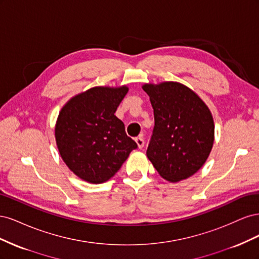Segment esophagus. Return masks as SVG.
<instances>
[{"label":"esophagus","mask_w":259,"mask_h":259,"mask_svg":"<svg viewBox=\"0 0 259 259\" xmlns=\"http://www.w3.org/2000/svg\"><path fill=\"white\" fill-rule=\"evenodd\" d=\"M135 140H136L137 146H138V148H139V149L144 148V146H145V139H144V137H143V136H139V137H137Z\"/></svg>","instance_id":"obj_1"}]
</instances>
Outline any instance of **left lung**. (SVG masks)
<instances>
[{
	"label": "left lung",
	"mask_w": 259,
	"mask_h": 259,
	"mask_svg": "<svg viewBox=\"0 0 259 259\" xmlns=\"http://www.w3.org/2000/svg\"><path fill=\"white\" fill-rule=\"evenodd\" d=\"M150 97L154 127L147 156L170 183L192 176L208 158L214 144L209 109L187 86L177 82L145 84Z\"/></svg>",
	"instance_id": "8db88e82"
}]
</instances>
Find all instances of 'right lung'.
Segmentation results:
<instances>
[{
	"label": "right lung",
	"mask_w": 259,
	"mask_h": 259,
	"mask_svg": "<svg viewBox=\"0 0 259 259\" xmlns=\"http://www.w3.org/2000/svg\"><path fill=\"white\" fill-rule=\"evenodd\" d=\"M128 89L93 88L70 99L58 115L55 137L67 166L81 179H110L137 144L114 115Z\"/></svg>",
	"instance_id": "obj_1"
}]
</instances>
